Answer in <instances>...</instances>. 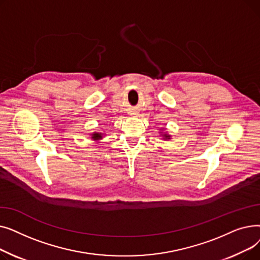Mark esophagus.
<instances>
[{"instance_id": "1", "label": "esophagus", "mask_w": 260, "mask_h": 260, "mask_svg": "<svg viewBox=\"0 0 260 260\" xmlns=\"http://www.w3.org/2000/svg\"><path fill=\"white\" fill-rule=\"evenodd\" d=\"M133 114H136V113H133Z\"/></svg>"}]
</instances>
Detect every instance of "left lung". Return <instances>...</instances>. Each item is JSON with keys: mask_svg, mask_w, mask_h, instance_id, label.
I'll use <instances>...</instances> for the list:
<instances>
[{"mask_svg": "<svg viewBox=\"0 0 260 260\" xmlns=\"http://www.w3.org/2000/svg\"><path fill=\"white\" fill-rule=\"evenodd\" d=\"M162 135V137H163V139H165V140H169V139H171V136L170 135H168L167 133H165V134H161Z\"/></svg>", "mask_w": 260, "mask_h": 260, "instance_id": "left-lung-1", "label": "left lung"}]
</instances>
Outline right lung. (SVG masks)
Returning a JSON list of instances; mask_svg holds the SVG:
<instances>
[{
    "label": "right lung",
    "mask_w": 260,
    "mask_h": 260,
    "mask_svg": "<svg viewBox=\"0 0 260 260\" xmlns=\"http://www.w3.org/2000/svg\"><path fill=\"white\" fill-rule=\"evenodd\" d=\"M91 139L95 140V141L102 139V134L101 133H93V134H91Z\"/></svg>",
    "instance_id": "obj_1"
}]
</instances>
